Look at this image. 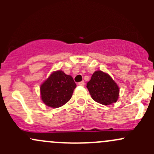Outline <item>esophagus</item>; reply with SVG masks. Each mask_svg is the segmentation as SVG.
Returning a JSON list of instances; mask_svg holds the SVG:
<instances>
[{"label":"esophagus","mask_w":154,"mask_h":154,"mask_svg":"<svg viewBox=\"0 0 154 154\" xmlns=\"http://www.w3.org/2000/svg\"><path fill=\"white\" fill-rule=\"evenodd\" d=\"M78 85H79V86H85V82L84 81L80 82V83H78Z\"/></svg>","instance_id":"1"}]
</instances>
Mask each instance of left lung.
<instances>
[{
	"label": "left lung",
	"mask_w": 154,
	"mask_h": 154,
	"mask_svg": "<svg viewBox=\"0 0 154 154\" xmlns=\"http://www.w3.org/2000/svg\"><path fill=\"white\" fill-rule=\"evenodd\" d=\"M86 87L93 100L100 104L109 105L119 99V86L108 74L102 71H94Z\"/></svg>",
	"instance_id": "left-lung-1"
}]
</instances>
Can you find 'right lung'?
<instances>
[{"label":"right lung","instance_id":"right-lung-1","mask_svg":"<svg viewBox=\"0 0 154 154\" xmlns=\"http://www.w3.org/2000/svg\"><path fill=\"white\" fill-rule=\"evenodd\" d=\"M76 86L71 76L63 71H54L40 86L42 100L48 106L58 108L71 99Z\"/></svg>","mask_w":154,"mask_h":154}]
</instances>
